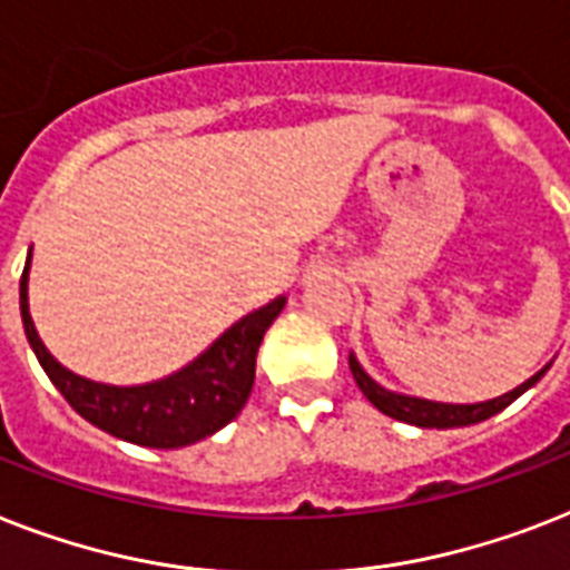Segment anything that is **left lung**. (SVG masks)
Here are the masks:
<instances>
[{"instance_id": "1", "label": "left lung", "mask_w": 570, "mask_h": 570, "mask_svg": "<svg viewBox=\"0 0 570 570\" xmlns=\"http://www.w3.org/2000/svg\"><path fill=\"white\" fill-rule=\"evenodd\" d=\"M348 365H351V374H354V381H357V386L363 390V395L368 397V401H372V404L377 406L383 415H390V419H397V421H406V424H415V428H436V430L469 428V424H478V421L492 419V415H498L501 410H507V406H510L515 397L524 395L530 386H535V383L544 377V372L550 368V363H548L544 368H541V372H535L527 383L515 386V390L507 392V395L492 397V401H483V404H439V401H424V397L397 395V392L383 390L381 383H374L372 377L363 372V365L357 363V357H354V354L348 357Z\"/></svg>"}]
</instances>
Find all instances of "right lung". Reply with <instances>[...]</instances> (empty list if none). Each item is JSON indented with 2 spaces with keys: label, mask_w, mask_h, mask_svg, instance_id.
Masks as SVG:
<instances>
[{
  "label": "right lung",
  "mask_w": 570,
  "mask_h": 570,
  "mask_svg": "<svg viewBox=\"0 0 570 570\" xmlns=\"http://www.w3.org/2000/svg\"><path fill=\"white\" fill-rule=\"evenodd\" d=\"M284 304L286 298L281 295L266 307L243 316L202 357L164 381L142 386H108L78 377L46 351L29 316V263L20 281L22 327L49 381L81 419L110 436L142 448L193 445L237 419L252 395L263 333L269 331Z\"/></svg>",
  "instance_id": "1"
}]
</instances>
